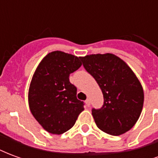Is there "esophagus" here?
I'll return each mask as SVG.
<instances>
[{
    "label": "esophagus",
    "instance_id": "esophagus-1",
    "mask_svg": "<svg viewBox=\"0 0 158 158\" xmlns=\"http://www.w3.org/2000/svg\"><path fill=\"white\" fill-rule=\"evenodd\" d=\"M85 104H86V106H90V101H89V98H88V99H86Z\"/></svg>",
    "mask_w": 158,
    "mask_h": 158
}]
</instances>
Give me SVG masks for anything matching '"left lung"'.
Wrapping results in <instances>:
<instances>
[{
    "instance_id": "8db88e82",
    "label": "left lung",
    "mask_w": 158,
    "mask_h": 158,
    "mask_svg": "<svg viewBox=\"0 0 158 158\" xmlns=\"http://www.w3.org/2000/svg\"><path fill=\"white\" fill-rule=\"evenodd\" d=\"M86 71L102 89L104 104L92 109L96 126L103 132L120 135L138 121L144 104V91L135 73L123 60L112 53L80 57Z\"/></svg>"
}]
</instances>
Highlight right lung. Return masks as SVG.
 Masks as SVG:
<instances>
[{
	"instance_id": "add662e5",
	"label": "right lung",
	"mask_w": 158,
	"mask_h": 158,
	"mask_svg": "<svg viewBox=\"0 0 158 158\" xmlns=\"http://www.w3.org/2000/svg\"><path fill=\"white\" fill-rule=\"evenodd\" d=\"M80 56L55 51L42 59L29 85L30 112L43 129L62 135L74 125L84 111V102L77 99V88L69 74L80 68Z\"/></svg>"
}]
</instances>
